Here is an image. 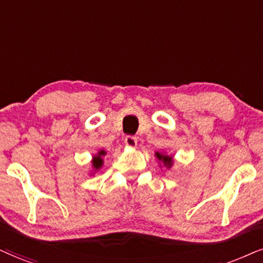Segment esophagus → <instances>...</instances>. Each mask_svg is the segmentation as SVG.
I'll list each match as a JSON object with an SVG mask.
<instances>
[{
	"label": "esophagus",
	"instance_id": "obj_1",
	"mask_svg": "<svg viewBox=\"0 0 263 263\" xmlns=\"http://www.w3.org/2000/svg\"><path fill=\"white\" fill-rule=\"evenodd\" d=\"M124 142L128 147H135L138 144V139L137 137H134V135H126L124 139Z\"/></svg>",
	"mask_w": 263,
	"mask_h": 263
}]
</instances>
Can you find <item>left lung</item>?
I'll return each instance as SVG.
<instances>
[{
    "instance_id": "1",
    "label": "left lung",
    "mask_w": 263,
    "mask_h": 263,
    "mask_svg": "<svg viewBox=\"0 0 263 263\" xmlns=\"http://www.w3.org/2000/svg\"><path fill=\"white\" fill-rule=\"evenodd\" d=\"M156 156H157V158L158 160H162L164 162V164H166V166H168V167H171L172 166V157H168V156H163V155H161V154H156Z\"/></svg>"
}]
</instances>
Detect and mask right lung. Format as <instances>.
<instances>
[{"label": "right lung", "mask_w": 263, "mask_h": 263, "mask_svg": "<svg viewBox=\"0 0 263 263\" xmlns=\"http://www.w3.org/2000/svg\"><path fill=\"white\" fill-rule=\"evenodd\" d=\"M102 155H105V151L99 152V156H96L95 158H93L92 164H93V168H96V170H99V168L102 166V158H101Z\"/></svg>", "instance_id": "right-lung-1"}]
</instances>
